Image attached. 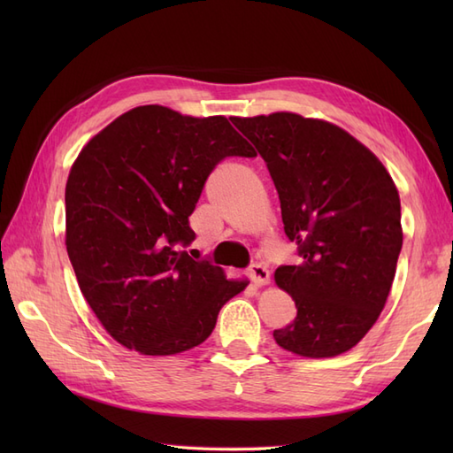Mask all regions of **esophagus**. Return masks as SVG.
Here are the masks:
<instances>
[{
	"label": "esophagus",
	"instance_id": "esophagus-1",
	"mask_svg": "<svg viewBox=\"0 0 453 453\" xmlns=\"http://www.w3.org/2000/svg\"><path fill=\"white\" fill-rule=\"evenodd\" d=\"M249 278H251V282L255 286H266L268 282H271V273L266 271V266L263 265H253L251 268H249Z\"/></svg>",
	"mask_w": 453,
	"mask_h": 453
}]
</instances>
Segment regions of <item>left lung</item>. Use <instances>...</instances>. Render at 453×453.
Segmentation results:
<instances>
[{
  "mask_svg": "<svg viewBox=\"0 0 453 453\" xmlns=\"http://www.w3.org/2000/svg\"><path fill=\"white\" fill-rule=\"evenodd\" d=\"M232 122L266 161L284 232L303 258L274 273L297 307L273 333L276 344L303 358L354 349L386 307L403 245L389 171L333 122L286 111Z\"/></svg>",
  "mask_w": 453,
  "mask_h": 453,
  "instance_id": "8db88e82",
  "label": "left lung"
}]
</instances>
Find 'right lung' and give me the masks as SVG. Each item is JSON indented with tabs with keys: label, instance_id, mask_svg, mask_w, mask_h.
I'll return each mask as SVG.
<instances>
[{
	"label": "right lung",
	"instance_id": "right-lung-1",
	"mask_svg": "<svg viewBox=\"0 0 453 453\" xmlns=\"http://www.w3.org/2000/svg\"><path fill=\"white\" fill-rule=\"evenodd\" d=\"M257 153L226 117L143 104L85 143L65 182V249L80 290L114 341L143 356L195 349L249 280L180 251L206 177Z\"/></svg>",
	"mask_w": 453,
	"mask_h": 453
}]
</instances>
